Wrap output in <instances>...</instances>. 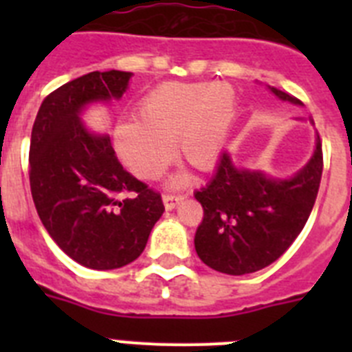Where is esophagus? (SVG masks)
Instances as JSON below:
<instances>
[{"instance_id":"obj_1","label":"esophagus","mask_w":352,"mask_h":352,"mask_svg":"<svg viewBox=\"0 0 352 352\" xmlns=\"http://www.w3.org/2000/svg\"><path fill=\"white\" fill-rule=\"evenodd\" d=\"M183 199V195H176V194H164L162 195V201H164V206L166 210H174V208L178 206V203Z\"/></svg>"}]
</instances>
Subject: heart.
Instances as JSON below:
<instances>
[{"label": "heart", "mask_w": 352, "mask_h": 352, "mask_svg": "<svg viewBox=\"0 0 352 352\" xmlns=\"http://www.w3.org/2000/svg\"><path fill=\"white\" fill-rule=\"evenodd\" d=\"M234 116V91L223 82H164L138 104V121L114 132L121 162L141 179H157L178 153L195 169H210L222 153Z\"/></svg>", "instance_id": "heart-1"}]
</instances>
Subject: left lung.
Wrapping results in <instances>:
<instances>
[{
    "label": "left lung",
    "instance_id": "obj_1",
    "mask_svg": "<svg viewBox=\"0 0 352 352\" xmlns=\"http://www.w3.org/2000/svg\"><path fill=\"white\" fill-rule=\"evenodd\" d=\"M278 98L301 104L296 96L272 88ZM322 176V144L317 135L312 160L291 179H270L239 170L223 153L213 178L195 192L204 217L195 232V250L204 264L227 275L266 268L303 231Z\"/></svg>",
    "mask_w": 352,
    "mask_h": 352
}]
</instances>
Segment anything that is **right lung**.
Here are the masks:
<instances>
[{
	"mask_svg": "<svg viewBox=\"0 0 352 352\" xmlns=\"http://www.w3.org/2000/svg\"><path fill=\"white\" fill-rule=\"evenodd\" d=\"M130 72H89L43 98L30 142V186L36 213L68 257L91 270L138 259L164 213L157 190L120 164L111 139L79 120L84 104L120 98Z\"/></svg>",
	"mask_w": 352,
	"mask_h": 352,
	"instance_id": "add662e5",
	"label": "right lung"
}]
</instances>
